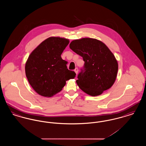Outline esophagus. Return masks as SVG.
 Returning a JSON list of instances; mask_svg holds the SVG:
<instances>
[{"instance_id":"1","label":"esophagus","mask_w":146,"mask_h":146,"mask_svg":"<svg viewBox=\"0 0 146 146\" xmlns=\"http://www.w3.org/2000/svg\"><path fill=\"white\" fill-rule=\"evenodd\" d=\"M78 68H76V69L74 70V72H76V74H78Z\"/></svg>"}]
</instances>
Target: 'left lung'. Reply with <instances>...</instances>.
I'll return each mask as SVG.
<instances>
[{
	"mask_svg": "<svg viewBox=\"0 0 146 146\" xmlns=\"http://www.w3.org/2000/svg\"><path fill=\"white\" fill-rule=\"evenodd\" d=\"M70 48L85 62L76 81L82 90L96 96L111 88L117 76L118 62L103 42L84 38L73 40Z\"/></svg>",
	"mask_w": 146,
	"mask_h": 146,
	"instance_id": "1",
	"label": "left lung"
}]
</instances>
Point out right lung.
I'll list each match as a JSON object with an SVG mask.
<instances>
[{"instance_id":"1","label":"right lung","mask_w":146,"mask_h":146,"mask_svg":"<svg viewBox=\"0 0 146 146\" xmlns=\"http://www.w3.org/2000/svg\"><path fill=\"white\" fill-rule=\"evenodd\" d=\"M69 42L63 38L50 37L29 56L25 65L26 76L32 88L42 96H53L62 90L67 80L76 76L61 56Z\"/></svg>"}]
</instances>
